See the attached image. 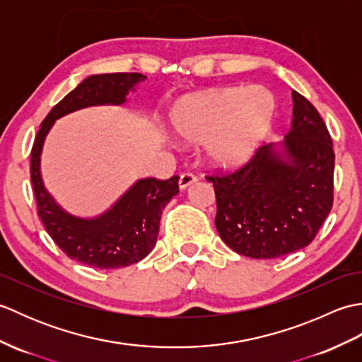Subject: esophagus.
<instances>
[{
  "mask_svg": "<svg viewBox=\"0 0 362 362\" xmlns=\"http://www.w3.org/2000/svg\"><path fill=\"white\" fill-rule=\"evenodd\" d=\"M196 180H197V179H196L194 174L183 173V174L180 175V179H179V187H180V189H185V188H188L189 185H193V183H194Z\"/></svg>",
  "mask_w": 362,
  "mask_h": 362,
  "instance_id": "obj_1",
  "label": "esophagus"
}]
</instances>
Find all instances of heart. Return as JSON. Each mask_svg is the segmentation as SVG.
<instances>
[{
  "label": "heart",
  "instance_id": "obj_1",
  "mask_svg": "<svg viewBox=\"0 0 362 362\" xmlns=\"http://www.w3.org/2000/svg\"><path fill=\"white\" fill-rule=\"evenodd\" d=\"M274 98L261 87L211 88L177 103L171 132L187 144H202L209 163L222 169L244 165L266 136Z\"/></svg>",
  "mask_w": 362,
  "mask_h": 362
}]
</instances>
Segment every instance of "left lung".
Here are the masks:
<instances>
[{"label": "left lung", "mask_w": 362, "mask_h": 362, "mask_svg": "<svg viewBox=\"0 0 362 362\" xmlns=\"http://www.w3.org/2000/svg\"><path fill=\"white\" fill-rule=\"evenodd\" d=\"M292 122L280 149L266 144L235 173L206 175L214 224L230 249L271 259L306 247L333 206L334 151L324 119L292 91Z\"/></svg>", "instance_id": "1"}]
</instances>
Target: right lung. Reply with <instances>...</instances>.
Instances as JSON below:
<instances>
[{
    "label": "right lung",
    "instance_id": "right-lung-1",
    "mask_svg": "<svg viewBox=\"0 0 362 362\" xmlns=\"http://www.w3.org/2000/svg\"><path fill=\"white\" fill-rule=\"evenodd\" d=\"M144 79L140 73L95 74L83 79L52 107L30 151V182L46 232L68 258L96 269L126 267L149 255L157 243L161 211L179 193V175L168 180H136L110 210L83 219L66 213L46 191L40 174L43 143L56 119L90 105L124 104L129 91Z\"/></svg>",
    "mask_w": 362,
    "mask_h": 362
}]
</instances>
